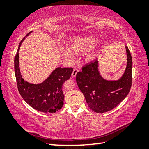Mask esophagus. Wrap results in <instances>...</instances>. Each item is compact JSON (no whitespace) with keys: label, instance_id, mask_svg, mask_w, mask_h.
Wrapping results in <instances>:
<instances>
[{"label":"esophagus","instance_id":"34e87169","mask_svg":"<svg viewBox=\"0 0 149 149\" xmlns=\"http://www.w3.org/2000/svg\"><path fill=\"white\" fill-rule=\"evenodd\" d=\"M78 72H79V70H78V69H74V70H73L72 74V77H75V76H76L77 74L78 73Z\"/></svg>","mask_w":149,"mask_h":149}]
</instances>
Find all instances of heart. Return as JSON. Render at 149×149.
Here are the masks:
<instances>
[{"mask_svg":"<svg viewBox=\"0 0 149 149\" xmlns=\"http://www.w3.org/2000/svg\"><path fill=\"white\" fill-rule=\"evenodd\" d=\"M99 41V36L93 34L79 35L69 40L67 44L68 49L62 48L60 49L62 54L65 58L71 59V54L79 55L84 54L85 62H89L94 60L98 55L97 50L95 45Z\"/></svg>","mask_w":149,"mask_h":149,"instance_id":"obj_1","label":"heart"}]
</instances>
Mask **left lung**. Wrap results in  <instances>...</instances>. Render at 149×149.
Wrapping results in <instances>:
<instances>
[{
    "instance_id": "1",
    "label": "left lung",
    "mask_w": 149,
    "mask_h": 149,
    "mask_svg": "<svg viewBox=\"0 0 149 149\" xmlns=\"http://www.w3.org/2000/svg\"><path fill=\"white\" fill-rule=\"evenodd\" d=\"M127 65L124 73L116 81L106 80L99 71V61L95 60L82 68L76 75L78 87L85 96L89 107L95 112H107L114 108L127 97L132 82V58L125 47Z\"/></svg>"
}]
</instances>
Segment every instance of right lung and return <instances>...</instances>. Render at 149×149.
<instances>
[{
	"mask_svg": "<svg viewBox=\"0 0 149 149\" xmlns=\"http://www.w3.org/2000/svg\"><path fill=\"white\" fill-rule=\"evenodd\" d=\"M31 32L27 34L26 37ZM24 39L25 37L20 42L14 58L15 75L19 94L27 104L36 110L45 113L56 112L64 105L63 84L71 77L73 68H57L47 79L39 84L26 81L22 78L19 66L18 52Z\"/></svg>",
	"mask_w": 149,
	"mask_h": 149,
	"instance_id": "right-lung-1",
	"label": "right lung"
}]
</instances>
